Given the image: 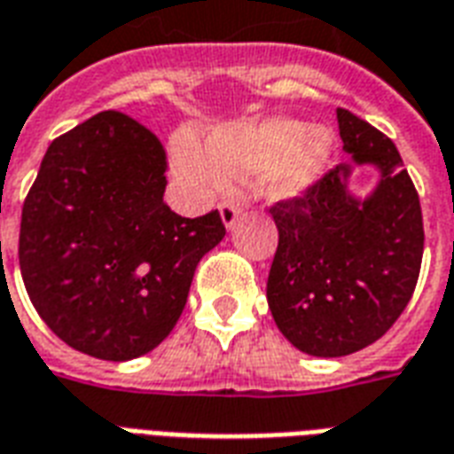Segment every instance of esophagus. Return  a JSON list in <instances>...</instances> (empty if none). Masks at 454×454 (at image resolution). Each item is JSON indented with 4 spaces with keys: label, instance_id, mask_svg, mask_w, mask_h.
<instances>
[{
    "label": "esophagus",
    "instance_id": "1",
    "mask_svg": "<svg viewBox=\"0 0 454 454\" xmlns=\"http://www.w3.org/2000/svg\"><path fill=\"white\" fill-rule=\"evenodd\" d=\"M238 216H240V207H236V204H223V207H221V221H223V226H226L228 231L236 226Z\"/></svg>",
    "mask_w": 454,
    "mask_h": 454
}]
</instances>
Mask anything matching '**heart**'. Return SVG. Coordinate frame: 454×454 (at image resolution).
Returning a JSON list of instances; mask_svg holds the SVG:
<instances>
[{"mask_svg": "<svg viewBox=\"0 0 454 454\" xmlns=\"http://www.w3.org/2000/svg\"><path fill=\"white\" fill-rule=\"evenodd\" d=\"M332 134L291 117L216 127L204 146L192 137L173 142V166L197 190H221L226 177L254 173V184L271 201L308 192L332 159Z\"/></svg>", "mask_w": 454, "mask_h": 454, "instance_id": "1", "label": "heart"}]
</instances>
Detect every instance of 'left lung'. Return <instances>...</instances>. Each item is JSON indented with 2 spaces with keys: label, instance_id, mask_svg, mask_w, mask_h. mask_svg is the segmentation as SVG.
<instances>
[{
  "label": "left lung",
  "instance_id": "8db88e82",
  "mask_svg": "<svg viewBox=\"0 0 454 454\" xmlns=\"http://www.w3.org/2000/svg\"><path fill=\"white\" fill-rule=\"evenodd\" d=\"M337 122L347 163L303 197L271 207L278 228L267 278L271 317L298 351L320 358L378 341L414 294L424 254L421 204L397 146L344 107ZM361 165L379 170L368 195L350 190Z\"/></svg>",
  "mask_w": 454,
  "mask_h": 454
}]
</instances>
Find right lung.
I'll return each instance as SVG.
<instances>
[{"label": "right lung", "instance_id": "obj_1", "mask_svg": "<svg viewBox=\"0 0 454 454\" xmlns=\"http://www.w3.org/2000/svg\"><path fill=\"white\" fill-rule=\"evenodd\" d=\"M166 151L107 110L50 144L23 201L19 264L30 303L65 344L132 361L173 332L194 270L226 228L170 211Z\"/></svg>", "mask_w": 454, "mask_h": 454}]
</instances>
